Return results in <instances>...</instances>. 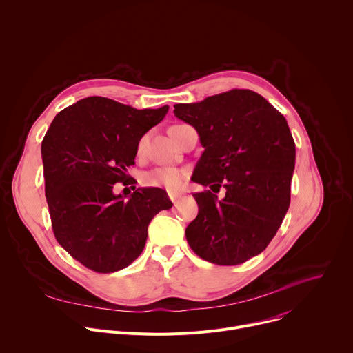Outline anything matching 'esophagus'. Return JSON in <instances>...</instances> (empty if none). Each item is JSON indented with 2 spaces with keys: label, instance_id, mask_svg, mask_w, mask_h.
Wrapping results in <instances>:
<instances>
[{
  "label": "esophagus",
  "instance_id": "esophagus-1",
  "mask_svg": "<svg viewBox=\"0 0 353 353\" xmlns=\"http://www.w3.org/2000/svg\"><path fill=\"white\" fill-rule=\"evenodd\" d=\"M168 195H169V198H170L172 201H176L181 194H180V192H174V191H168Z\"/></svg>",
  "mask_w": 353,
  "mask_h": 353
}]
</instances>
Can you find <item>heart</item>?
Returning <instances> with one entry per match:
<instances>
[{
	"label": "heart",
	"mask_w": 353,
	"mask_h": 353,
	"mask_svg": "<svg viewBox=\"0 0 353 353\" xmlns=\"http://www.w3.org/2000/svg\"><path fill=\"white\" fill-rule=\"evenodd\" d=\"M143 145L145 138L138 142V150H142ZM187 176L188 173L185 169L162 166L143 173L142 183L148 187H165L168 191H179L184 187Z\"/></svg>",
	"instance_id": "1"
}]
</instances>
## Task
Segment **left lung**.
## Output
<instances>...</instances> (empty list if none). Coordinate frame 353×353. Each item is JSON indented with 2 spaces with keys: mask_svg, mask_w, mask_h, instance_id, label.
<instances>
[{
  "mask_svg": "<svg viewBox=\"0 0 353 353\" xmlns=\"http://www.w3.org/2000/svg\"><path fill=\"white\" fill-rule=\"evenodd\" d=\"M174 116L192 125L201 155L192 181L196 218L185 237L194 253L218 265H237L260 254L276 234L290 204L296 148L285 117L248 89H232L199 103L174 105Z\"/></svg>",
  "mask_w": 353,
  "mask_h": 353,
  "instance_id": "left-lung-1",
  "label": "left lung"
}]
</instances>
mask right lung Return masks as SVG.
<instances>
[{
	"mask_svg": "<svg viewBox=\"0 0 353 353\" xmlns=\"http://www.w3.org/2000/svg\"><path fill=\"white\" fill-rule=\"evenodd\" d=\"M169 106L138 110L90 96L61 110L41 142L44 191L54 236L86 268L109 274L142 253L148 225L172 201L161 188H137L128 201L113 192L131 184L138 142ZM135 188V187H134Z\"/></svg>",
	"mask_w": 353,
	"mask_h": 353,
	"instance_id": "add662e5",
	"label": "right lung"
}]
</instances>
